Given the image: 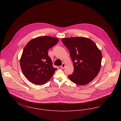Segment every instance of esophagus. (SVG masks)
Here are the masks:
<instances>
[{
    "mask_svg": "<svg viewBox=\"0 0 121 121\" xmlns=\"http://www.w3.org/2000/svg\"><path fill=\"white\" fill-rule=\"evenodd\" d=\"M65 64L64 63H63L62 64V65L60 67H61V69H64V68H65Z\"/></svg>",
    "mask_w": 121,
    "mask_h": 121,
    "instance_id": "1",
    "label": "esophagus"
}]
</instances>
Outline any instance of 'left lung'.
<instances>
[{
	"label": "left lung",
	"instance_id": "obj_1",
	"mask_svg": "<svg viewBox=\"0 0 121 121\" xmlns=\"http://www.w3.org/2000/svg\"><path fill=\"white\" fill-rule=\"evenodd\" d=\"M69 50L74 71L69 75L70 80L79 85L89 83L97 77L101 69L102 55L93 41L85 37L62 39Z\"/></svg>",
	"mask_w": 121,
	"mask_h": 121
}]
</instances>
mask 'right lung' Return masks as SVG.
I'll use <instances>...</instances> for the list:
<instances>
[{
	"instance_id": "obj_1",
	"label": "right lung",
	"mask_w": 121,
	"mask_h": 121,
	"mask_svg": "<svg viewBox=\"0 0 121 121\" xmlns=\"http://www.w3.org/2000/svg\"><path fill=\"white\" fill-rule=\"evenodd\" d=\"M58 41L54 37L41 36L31 40L24 47L20 64L23 74L33 83L44 84L57 70L52 66L48 51Z\"/></svg>"
}]
</instances>
